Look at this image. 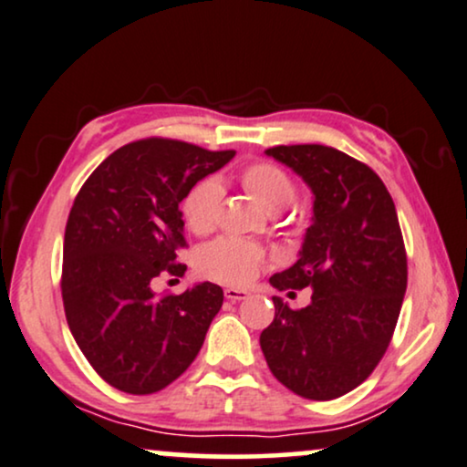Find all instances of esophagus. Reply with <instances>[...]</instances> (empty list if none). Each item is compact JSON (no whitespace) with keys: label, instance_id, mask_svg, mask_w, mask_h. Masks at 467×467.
<instances>
[{"label":"esophagus","instance_id":"34e87169","mask_svg":"<svg viewBox=\"0 0 467 467\" xmlns=\"http://www.w3.org/2000/svg\"><path fill=\"white\" fill-rule=\"evenodd\" d=\"M223 295H226L228 301H245V298H250V292L241 290V288H233V285H228V288L223 290Z\"/></svg>","mask_w":467,"mask_h":467}]
</instances>
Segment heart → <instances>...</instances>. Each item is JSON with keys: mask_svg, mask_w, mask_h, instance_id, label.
I'll use <instances>...</instances> for the list:
<instances>
[{"mask_svg": "<svg viewBox=\"0 0 467 467\" xmlns=\"http://www.w3.org/2000/svg\"><path fill=\"white\" fill-rule=\"evenodd\" d=\"M241 183L260 207L277 213L295 201L296 185L288 172L271 161H254L241 171ZM222 185L217 179H202L183 198L182 213L196 234L215 226L222 204ZM266 254L260 245L237 237H220L198 252L196 265L202 275L228 284H247L263 269Z\"/></svg>", "mask_w": 467, "mask_h": 467, "instance_id": "heart-1", "label": "heart"}]
</instances>
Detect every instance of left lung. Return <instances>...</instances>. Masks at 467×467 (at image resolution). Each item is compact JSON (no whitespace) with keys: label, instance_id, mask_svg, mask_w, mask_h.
<instances>
[{"label":"left lung","instance_id":"obj_1","mask_svg":"<svg viewBox=\"0 0 467 467\" xmlns=\"http://www.w3.org/2000/svg\"><path fill=\"white\" fill-rule=\"evenodd\" d=\"M265 153L314 194L298 260L269 279L290 295L312 288V303L290 309L273 296L275 318L260 348L284 387L328 401L368 380L393 337L408 285L400 220L382 179L337 149L279 145Z\"/></svg>","mask_w":467,"mask_h":467}]
</instances>
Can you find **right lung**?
Returning a JSON list of instances; mask_svg holds the SVG:
<instances>
[{
  "label": "right lung",
  "instance_id": "1",
  "mask_svg": "<svg viewBox=\"0 0 467 467\" xmlns=\"http://www.w3.org/2000/svg\"><path fill=\"white\" fill-rule=\"evenodd\" d=\"M233 158L182 140H136L110 153L74 198L61 271L66 320L91 368L123 393H158L177 380L220 312L217 284L164 296L151 284L185 273L179 202Z\"/></svg>",
  "mask_w": 467,
  "mask_h": 467
}]
</instances>
